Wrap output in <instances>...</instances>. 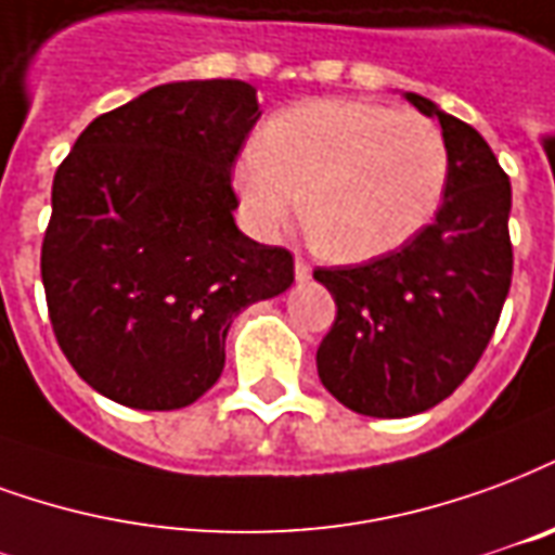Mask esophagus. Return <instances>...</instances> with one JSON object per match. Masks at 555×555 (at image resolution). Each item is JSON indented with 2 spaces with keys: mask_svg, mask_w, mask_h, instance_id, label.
<instances>
[{
  "mask_svg": "<svg viewBox=\"0 0 555 555\" xmlns=\"http://www.w3.org/2000/svg\"><path fill=\"white\" fill-rule=\"evenodd\" d=\"M294 276H297V282H306L311 276V267L306 258H294Z\"/></svg>",
  "mask_w": 555,
  "mask_h": 555,
  "instance_id": "34e87169",
  "label": "esophagus"
}]
</instances>
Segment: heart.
I'll use <instances>...</instances> for the list:
<instances>
[{"label": "heart", "mask_w": 555, "mask_h": 555, "mask_svg": "<svg viewBox=\"0 0 555 555\" xmlns=\"http://www.w3.org/2000/svg\"><path fill=\"white\" fill-rule=\"evenodd\" d=\"M444 134L412 111L359 100H309L279 111L235 167L258 235L302 208L314 241L338 261H371L409 244L441 205Z\"/></svg>", "instance_id": "b5f03b06"}]
</instances>
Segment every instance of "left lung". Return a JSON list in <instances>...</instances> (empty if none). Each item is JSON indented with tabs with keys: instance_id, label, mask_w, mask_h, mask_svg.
Wrapping results in <instances>:
<instances>
[{
	"instance_id": "1",
	"label": "left lung",
	"mask_w": 555,
	"mask_h": 555,
	"mask_svg": "<svg viewBox=\"0 0 555 555\" xmlns=\"http://www.w3.org/2000/svg\"><path fill=\"white\" fill-rule=\"evenodd\" d=\"M403 96L441 122L444 203L388 256L314 270L338 306L318 350L320 382L367 417H409L447 400L488 347L512 285L508 176L474 126L421 93Z\"/></svg>"
}]
</instances>
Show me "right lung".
<instances>
[{
	"label": "right lung",
	"mask_w": 555,
	"mask_h": 555,
	"mask_svg": "<svg viewBox=\"0 0 555 555\" xmlns=\"http://www.w3.org/2000/svg\"><path fill=\"white\" fill-rule=\"evenodd\" d=\"M258 117L246 81H170L96 117L59 167L40 253L49 320L114 403L199 400L232 320L291 288L288 249L246 237L232 215V164Z\"/></svg>",
	"instance_id": "right-lung-1"
}]
</instances>
